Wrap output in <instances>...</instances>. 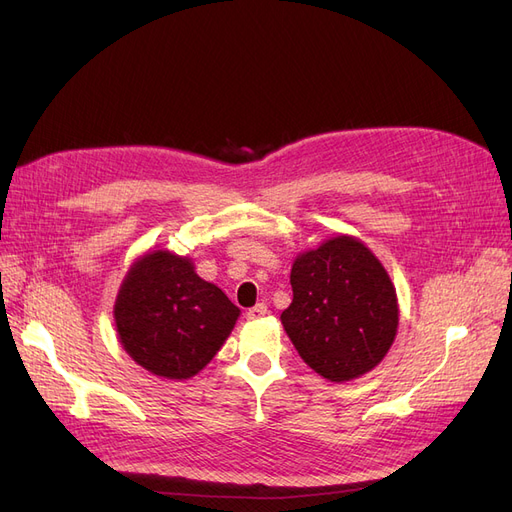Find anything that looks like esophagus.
<instances>
[{"label": "esophagus", "instance_id": "esophagus-1", "mask_svg": "<svg viewBox=\"0 0 512 512\" xmlns=\"http://www.w3.org/2000/svg\"><path fill=\"white\" fill-rule=\"evenodd\" d=\"M267 315V304H256L252 306V309H248V313H245V317L248 319H260Z\"/></svg>", "mask_w": 512, "mask_h": 512}]
</instances>
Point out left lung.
I'll return each instance as SVG.
<instances>
[{"instance_id":"1","label":"left lung","mask_w":512,"mask_h":512,"mask_svg":"<svg viewBox=\"0 0 512 512\" xmlns=\"http://www.w3.org/2000/svg\"><path fill=\"white\" fill-rule=\"evenodd\" d=\"M290 283L281 323L304 363L330 382L372 372L399 325L395 285L372 250L349 235L327 239L294 260Z\"/></svg>"}]
</instances>
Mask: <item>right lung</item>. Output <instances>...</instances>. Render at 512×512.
I'll use <instances>...</instances> for the list:
<instances>
[{"instance_id": "1", "label": "right lung", "mask_w": 512, "mask_h": 512, "mask_svg": "<svg viewBox=\"0 0 512 512\" xmlns=\"http://www.w3.org/2000/svg\"><path fill=\"white\" fill-rule=\"evenodd\" d=\"M117 336L147 372L187 380L201 372L229 338L239 309L191 258L157 250L138 258L115 300Z\"/></svg>"}]
</instances>
